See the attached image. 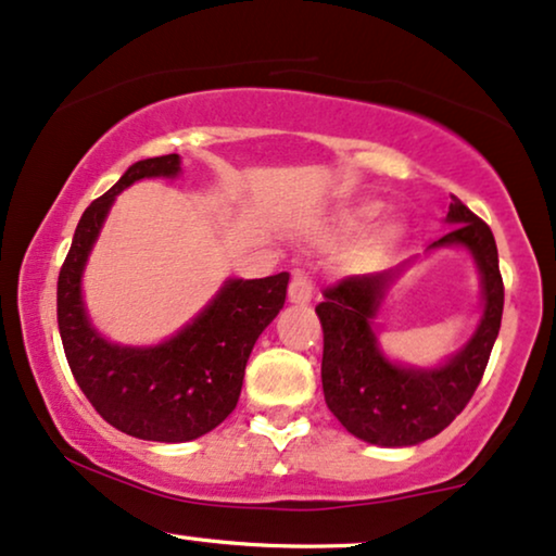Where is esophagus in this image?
Returning <instances> with one entry per match:
<instances>
[{"mask_svg":"<svg viewBox=\"0 0 556 556\" xmlns=\"http://www.w3.org/2000/svg\"><path fill=\"white\" fill-rule=\"evenodd\" d=\"M312 296H314V286H312L309 276H306V273H301V270L293 273V280L289 286V301H291V304H309Z\"/></svg>","mask_w":556,"mask_h":556,"instance_id":"esophagus-1","label":"esophagus"}]
</instances>
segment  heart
<instances>
[{"instance_id": "b5f03b06", "label": "heart", "mask_w": 556, "mask_h": 556, "mask_svg": "<svg viewBox=\"0 0 556 556\" xmlns=\"http://www.w3.org/2000/svg\"><path fill=\"white\" fill-rule=\"evenodd\" d=\"M379 214H381V203H376V201L355 203L338 216V222H334V231H338L340 237L361 235L366 226H371L376 218H379ZM396 237H400V224H396V222H387V224L376 226L374 235L368 237L366 247H363V257L381 255V252L387 250L389 244L396 242Z\"/></svg>"}]
</instances>
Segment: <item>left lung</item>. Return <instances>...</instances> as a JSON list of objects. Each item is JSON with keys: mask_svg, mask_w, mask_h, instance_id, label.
<instances>
[{"mask_svg": "<svg viewBox=\"0 0 556 556\" xmlns=\"http://www.w3.org/2000/svg\"><path fill=\"white\" fill-rule=\"evenodd\" d=\"M448 235L425 250H464L479 276L482 314L458 351L433 366H415L389 355L379 342V314L415 260L389 270L353 276L325 291L317 317L325 330L321 389L330 413L348 433L383 448L417 445L441 433L467 407L488 368L503 319V278L490 226L462 201L451 203Z\"/></svg>", "mask_w": 556, "mask_h": 556, "instance_id": "1", "label": "left lung"}]
</instances>
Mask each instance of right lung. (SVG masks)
<instances>
[{"mask_svg":"<svg viewBox=\"0 0 556 556\" xmlns=\"http://www.w3.org/2000/svg\"><path fill=\"white\" fill-rule=\"evenodd\" d=\"M180 173V154L141 160L89 203L56 293L61 342L79 389L121 433L156 443L195 441L231 415L252 348L283 309L289 289V273L226 278L193 319L154 345H123L94 327L81 280L115 198L139 180H175Z\"/></svg>","mask_w":556,"mask_h":556,"instance_id":"1","label":"right lung"}]
</instances>
